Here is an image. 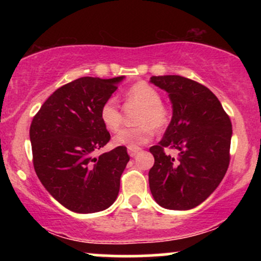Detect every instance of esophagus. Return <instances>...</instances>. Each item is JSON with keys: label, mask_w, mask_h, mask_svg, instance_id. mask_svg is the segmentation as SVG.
<instances>
[{"label": "esophagus", "mask_w": 261, "mask_h": 261, "mask_svg": "<svg viewBox=\"0 0 261 261\" xmlns=\"http://www.w3.org/2000/svg\"><path fill=\"white\" fill-rule=\"evenodd\" d=\"M140 151H141V148H140V147L127 148V152H128V154H130V157H135V155H136L137 153H139Z\"/></svg>", "instance_id": "34e87169"}]
</instances>
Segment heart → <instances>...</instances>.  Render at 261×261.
Segmentation results:
<instances>
[{
  "label": "heart",
  "instance_id": "1",
  "mask_svg": "<svg viewBox=\"0 0 261 261\" xmlns=\"http://www.w3.org/2000/svg\"><path fill=\"white\" fill-rule=\"evenodd\" d=\"M126 99L141 107L136 116L137 126L121 128L113 137L116 147L135 148L148 142L153 136V127L157 130L166 127L169 121L167 108L161 103V95L155 88L146 82L131 86L126 92ZM100 120L108 130L115 131L120 126V110L115 98H109L100 108Z\"/></svg>",
  "mask_w": 261,
  "mask_h": 261
}]
</instances>
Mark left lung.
<instances>
[{"label": "left lung", "mask_w": 261, "mask_h": 261, "mask_svg": "<svg viewBox=\"0 0 261 261\" xmlns=\"http://www.w3.org/2000/svg\"><path fill=\"white\" fill-rule=\"evenodd\" d=\"M149 82L168 93L172 120L158 145L148 173L149 190L158 205L185 211L199 206L216 190L229 164L232 124L222 104L205 86L174 74ZM166 147L179 151L175 160Z\"/></svg>", "instance_id": "1"}]
</instances>
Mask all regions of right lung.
Masks as SVG:
<instances>
[{
	"instance_id": "obj_1",
	"label": "right lung",
	"mask_w": 261,
	"mask_h": 261,
	"mask_svg": "<svg viewBox=\"0 0 261 261\" xmlns=\"http://www.w3.org/2000/svg\"><path fill=\"white\" fill-rule=\"evenodd\" d=\"M124 79L74 80L56 89L32 121L35 173L47 193L72 212L103 211L118 197L120 176L130 161L126 147L98 158L93 152L109 142L100 108Z\"/></svg>"
}]
</instances>
